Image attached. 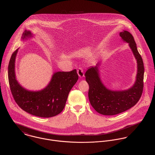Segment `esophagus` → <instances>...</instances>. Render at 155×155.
<instances>
[{
    "instance_id": "obj_1",
    "label": "esophagus",
    "mask_w": 155,
    "mask_h": 155,
    "mask_svg": "<svg viewBox=\"0 0 155 155\" xmlns=\"http://www.w3.org/2000/svg\"><path fill=\"white\" fill-rule=\"evenodd\" d=\"M77 73L80 78H83L84 76V71L82 68H79L77 70Z\"/></svg>"
}]
</instances>
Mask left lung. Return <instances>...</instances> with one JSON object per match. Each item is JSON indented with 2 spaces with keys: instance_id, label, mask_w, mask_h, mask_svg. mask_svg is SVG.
Returning <instances> with one entry per match:
<instances>
[{
  "instance_id": "left-lung-1",
  "label": "left lung",
  "mask_w": 155,
  "mask_h": 155,
  "mask_svg": "<svg viewBox=\"0 0 155 155\" xmlns=\"http://www.w3.org/2000/svg\"><path fill=\"white\" fill-rule=\"evenodd\" d=\"M122 41L129 44L137 63V73L134 84L126 90L113 91L103 83L99 68L101 62L89 67L85 73L86 81L89 89L88 97L92 107L103 115H115L127 110L139 101L143 89L144 68L133 35L126 30L119 33Z\"/></svg>"
}]
</instances>
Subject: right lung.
Returning <instances> with one entry per match:
<instances>
[{
  "instance_id": "add662e5",
  "label": "right lung",
  "mask_w": 155,
  "mask_h": 155,
  "mask_svg": "<svg viewBox=\"0 0 155 155\" xmlns=\"http://www.w3.org/2000/svg\"><path fill=\"white\" fill-rule=\"evenodd\" d=\"M30 31H25L22 41L33 38ZM18 49L12 55L8 65V80L13 97L23 110L36 116L51 117L60 113L65 107L71 89L78 80L76 70L55 72L48 85L40 91H30L18 83L15 75V59Z\"/></svg>"
}]
</instances>
